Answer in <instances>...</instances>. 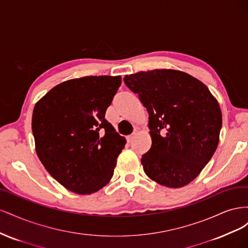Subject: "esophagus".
<instances>
[{
	"label": "esophagus",
	"instance_id": "1",
	"mask_svg": "<svg viewBox=\"0 0 248 248\" xmlns=\"http://www.w3.org/2000/svg\"><path fill=\"white\" fill-rule=\"evenodd\" d=\"M136 136H137V132L136 131H134L132 134H130V136H128V137H127L126 139H127V141H128V142H130V141H132L133 140V139L134 138H136Z\"/></svg>",
	"mask_w": 248,
	"mask_h": 248
}]
</instances>
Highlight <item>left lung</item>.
<instances>
[{"label":"left lung","mask_w":248,"mask_h":248,"mask_svg":"<svg viewBox=\"0 0 248 248\" xmlns=\"http://www.w3.org/2000/svg\"><path fill=\"white\" fill-rule=\"evenodd\" d=\"M124 81L149 112L152 146L141 157L146 175L171 188L190 183L218 145V102L202 81L179 70L140 71Z\"/></svg>","instance_id":"8db88e82"}]
</instances>
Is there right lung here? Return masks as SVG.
Segmentation results:
<instances>
[{
  "label": "right lung",
  "mask_w": 248,
  "mask_h": 248,
  "mask_svg": "<svg viewBox=\"0 0 248 248\" xmlns=\"http://www.w3.org/2000/svg\"><path fill=\"white\" fill-rule=\"evenodd\" d=\"M121 77H85L52 88L35 104L36 153L65 188L90 194L106 186L126 140L104 118Z\"/></svg>",
  "instance_id": "1"
}]
</instances>
